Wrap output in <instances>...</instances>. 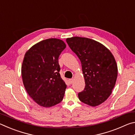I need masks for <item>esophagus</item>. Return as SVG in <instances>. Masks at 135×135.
Wrapping results in <instances>:
<instances>
[{
  "mask_svg": "<svg viewBox=\"0 0 135 135\" xmlns=\"http://www.w3.org/2000/svg\"><path fill=\"white\" fill-rule=\"evenodd\" d=\"M68 81H69V83L70 84H72L73 83V81H74V79H69V80H68Z\"/></svg>",
  "mask_w": 135,
  "mask_h": 135,
  "instance_id": "obj_1",
  "label": "esophagus"
}]
</instances>
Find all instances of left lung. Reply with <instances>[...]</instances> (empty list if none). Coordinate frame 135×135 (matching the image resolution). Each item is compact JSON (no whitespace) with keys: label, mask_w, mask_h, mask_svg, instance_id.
Masks as SVG:
<instances>
[{"label":"left lung","mask_w":135,"mask_h":135,"mask_svg":"<svg viewBox=\"0 0 135 135\" xmlns=\"http://www.w3.org/2000/svg\"><path fill=\"white\" fill-rule=\"evenodd\" d=\"M81 63L85 88L78 93L80 100L95 107L111 95L117 77V65L111 52L101 43L89 38L66 39Z\"/></svg>","instance_id":"8db88e82"}]
</instances>
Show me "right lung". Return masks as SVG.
Wrapping results in <instances>:
<instances>
[{
  "mask_svg": "<svg viewBox=\"0 0 135 135\" xmlns=\"http://www.w3.org/2000/svg\"><path fill=\"white\" fill-rule=\"evenodd\" d=\"M66 47L58 38L36 43L26 54L22 62V81L30 97L39 105L51 107L62 101L67 88L61 79L58 58Z\"/></svg>",
  "mask_w": 135,
  "mask_h": 135,
  "instance_id": "1",
  "label": "right lung"
}]
</instances>
